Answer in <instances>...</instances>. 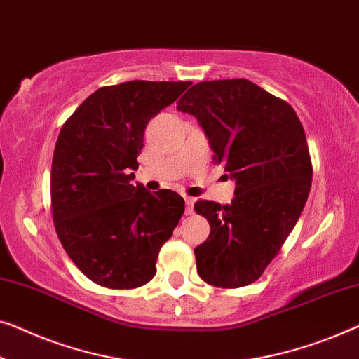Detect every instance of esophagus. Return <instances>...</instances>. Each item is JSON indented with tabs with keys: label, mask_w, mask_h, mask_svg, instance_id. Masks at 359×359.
Masks as SVG:
<instances>
[{
	"label": "esophagus",
	"mask_w": 359,
	"mask_h": 359,
	"mask_svg": "<svg viewBox=\"0 0 359 359\" xmlns=\"http://www.w3.org/2000/svg\"><path fill=\"white\" fill-rule=\"evenodd\" d=\"M184 202H186V215H191L192 212H194L196 199L194 197H184Z\"/></svg>",
	"instance_id": "1"
}]
</instances>
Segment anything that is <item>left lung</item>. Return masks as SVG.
<instances>
[{"label":"left lung","instance_id":"8db88e82","mask_svg":"<svg viewBox=\"0 0 359 359\" xmlns=\"http://www.w3.org/2000/svg\"><path fill=\"white\" fill-rule=\"evenodd\" d=\"M176 105L197 119L236 183L230 205L194 204L210 223L194 249L197 273L222 288L256 282L308 201L313 165L303 124L287 102L248 79L199 82Z\"/></svg>","mask_w":359,"mask_h":359}]
</instances>
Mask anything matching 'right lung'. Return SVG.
Here are the masks:
<instances>
[{
    "instance_id": "1",
    "label": "right lung",
    "mask_w": 359,
    "mask_h": 359,
    "mask_svg": "<svg viewBox=\"0 0 359 359\" xmlns=\"http://www.w3.org/2000/svg\"><path fill=\"white\" fill-rule=\"evenodd\" d=\"M191 82L129 81L87 97L61 128L51 163V210L77 269L102 287L154 278L160 248L184 212L178 192L134 186L147 123Z\"/></svg>"
}]
</instances>
